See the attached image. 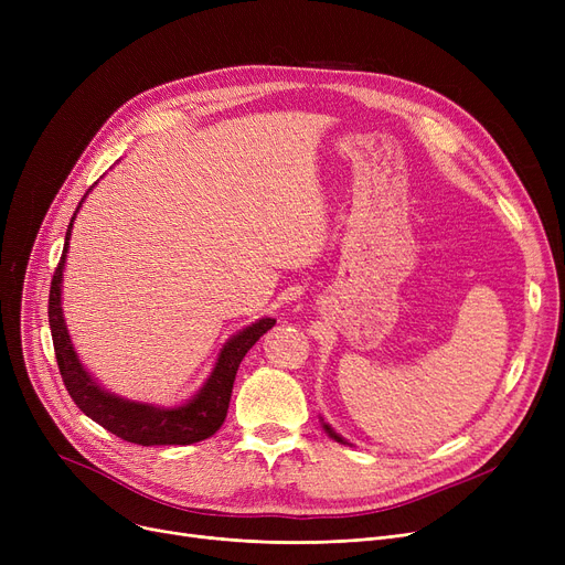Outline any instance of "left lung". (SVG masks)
Instances as JSON below:
<instances>
[{"label": "left lung", "mask_w": 565, "mask_h": 565, "mask_svg": "<svg viewBox=\"0 0 565 565\" xmlns=\"http://www.w3.org/2000/svg\"><path fill=\"white\" fill-rule=\"evenodd\" d=\"M320 424H322V430L328 433L332 439H337V441H341V444H350V441H345V439H343V437H341V435H339L330 424H324V419H322V417H320Z\"/></svg>", "instance_id": "obj_1"}]
</instances>
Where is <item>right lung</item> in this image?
<instances>
[{
  "label": "right lung",
  "instance_id": "1",
  "mask_svg": "<svg viewBox=\"0 0 565 565\" xmlns=\"http://www.w3.org/2000/svg\"><path fill=\"white\" fill-rule=\"evenodd\" d=\"M96 188V185H94ZM92 192V190H88ZM86 192V194H88ZM84 194V199H86ZM79 201L77 211L71 217L64 254L58 260V267L54 270L52 286H50V330H52V343L58 371H62L64 384L75 401V405L86 414L88 419H94L116 437H121L132 444H141V447H162V444H194L201 439H207L215 435L224 419L233 392V380L237 373V366L245 360L249 348L267 332L275 328V318H258L256 322L247 324L241 332H235L217 352V360L213 364L211 375L205 377L201 390L190 396L181 405H153L141 403L118 396L114 392H107L103 384L84 369V364L77 358V350L71 341L66 318L62 309V284H64V270H66V256H68V241L73 233V222L84 203Z\"/></svg>",
  "mask_w": 565,
  "mask_h": 565
}]
</instances>
